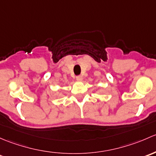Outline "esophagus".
<instances>
[{"instance_id": "1", "label": "esophagus", "mask_w": 156, "mask_h": 156, "mask_svg": "<svg viewBox=\"0 0 156 156\" xmlns=\"http://www.w3.org/2000/svg\"><path fill=\"white\" fill-rule=\"evenodd\" d=\"M76 80H77V81H82V80H83V76H77L76 77Z\"/></svg>"}]
</instances>
